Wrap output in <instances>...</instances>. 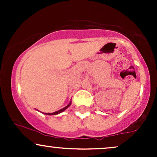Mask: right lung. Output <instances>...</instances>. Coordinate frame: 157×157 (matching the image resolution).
<instances>
[{
  "mask_svg": "<svg viewBox=\"0 0 157 157\" xmlns=\"http://www.w3.org/2000/svg\"><path fill=\"white\" fill-rule=\"evenodd\" d=\"M71 101L69 102V104H68V105H66V107H64L63 109H60V110H59V111H55V112H53V113H46V115H56V114H58V113H61V112H63V111H64L65 110H66V109H67V108H68L70 106V105H71Z\"/></svg>",
  "mask_w": 157,
  "mask_h": 157,
  "instance_id": "add662e5",
  "label": "right lung"
}]
</instances>
